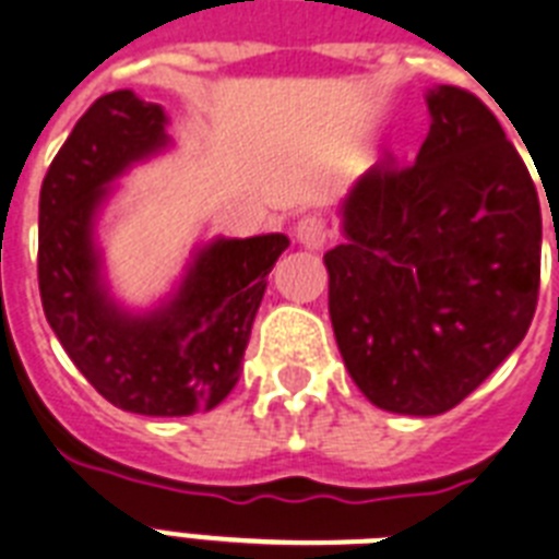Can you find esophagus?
Instances as JSON below:
<instances>
[{
    "mask_svg": "<svg viewBox=\"0 0 559 559\" xmlns=\"http://www.w3.org/2000/svg\"><path fill=\"white\" fill-rule=\"evenodd\" d=\"M295 238L298 243H304L307 249H321L326 240V224L324 217L319 215H304L298 224H295Z\"/></svg>",
    "mask_w": 559,
    "mask_h": 559,
    "instance_id": "34e87169",
    "label": "esophagus"
}]
</instances>
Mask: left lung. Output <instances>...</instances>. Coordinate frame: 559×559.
<instances>
[{"instance_id": "8db88e82", "label": "left lung", "mask_w": 559, "mask_h": 559, "mask_svg": "<svg viewBox=\"0 0 559 559\" xmlns=\"http://www.w3.org/2000/svg\"><path fill=\"white\" fill-rule=\"evenodd\" d=\"M430 134L344 201L324 255L330 319L376 407L437 416L474 393L528 333L539 298L537 186L483 99L430 91Z\"/></svg>"}]
</instances>
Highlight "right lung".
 <instances>
[{
  "instance_id": "obj_1",
  "label": "right lung",
  "mask_w": 559,
  "mask_h": 559,
  "mask_svg": "<svg viewBox=\"0 0 559 559\" xmlns=\"http://www.w3.org/2000/svg\"><path fill=\"white\" fill-rule=\"evenodd\" d=\"M163 122V108L131 91L91 103L43 180L36 275L45 319L99 396L143 416H189L221 405L238 382L266 275L289 240H217L166 310H117L99 287L91 215L111 177L166 143Z\"/></svg>"
}]
</instances>
